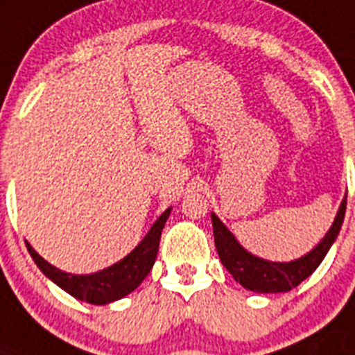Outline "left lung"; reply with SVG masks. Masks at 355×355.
Segmentation results:
<instances>
[{"label": "left lung", "instance_id": "8db88e82", "mask_svg": "<svg viewBox=\"0 0 355 355\" xmlns=\"http://www.w3.org/2000/svg\"><path fill=\"white\" fill-rule=\"evenodd\" d=\"M347 210V196L339 205L336 219L325 237L318 242L307 255L300 257L291 262H271L260 257L253 255L241 246V242L235 239L232 232L226 228V224L211 214V226H214V241L219 259L223 266L232 272L235 282H239L244 289L255 291V293H287L295 289L307 277H311L316 268L322 264V260L329 253L334 241L338 239L339 230L345 219Z\"/></svg>", "mask_w": 355, "mask_h": 355}]
</instances>
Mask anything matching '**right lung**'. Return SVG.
Wrapping results in <instances>:
<instances>
[{
	"label": "right lung",
	"instance_id": "obj_1",
	"mask_svg": "<svg viewBox=\"0 0 355 355\" xmlns=\"http://www.w3.org/2000/svg\"><path fill=\"white\" fill-rule=\"evenodd\" d=\"M171 210L172 208H166L157 217V220L150 226L147 235L141 239L140 244L129 255L123 257L116 264L109 266L102 271L91 272V275H71V272L60 271L59 268L51 266L50 262L42 259L37 251L25 241L26 250H28L33 262L37 264V268L53 284H57L60 289H64L73 298L83 300V302L93 305L113 304L116 300L132 293L150 272L157 255V248H159L162 232L165 228L168 215H171Z\"/></svg>",
	"mask_w": 355,
	"mask_h": 355
}]
</instances>
